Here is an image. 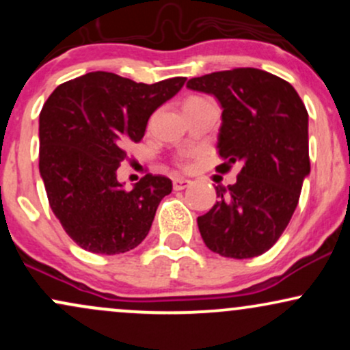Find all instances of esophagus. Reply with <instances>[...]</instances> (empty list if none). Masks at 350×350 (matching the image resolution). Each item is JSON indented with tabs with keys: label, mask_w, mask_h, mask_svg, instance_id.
Listing matches in <instances>:
<instances>
[{
	"label": "esophagus",
	"mask_w": 350,
	"mask_h": 350,
	"mask_svg": "<svg viewBox=\"0 0 350 350\" xmlns=\"http://www.w3.org/2000/svg\"><path fill=\"white\" fill-rule=\"evenodd\" d=\"M191 186V180L187 179H183V178H176L172 180V187H174V191H183V189H186Z\"/></svg>",
	"instance_id": "34e87169"
}]
</instances>
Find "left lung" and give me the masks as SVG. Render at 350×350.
<instances>
[{
    "label": "left lung",
    "instance_id": "1",
    "mask_svg": "<svg viewBox=\"0 0 350 350\" xmlns=\"http://www.w3.org/2000/svg\"><path fill=\"white\" fill-rule=\"evenodd\" d=\"M191 90L222 107L219 172L239 164L237 183L217 186L219 200L198 217L204 243L227 258H253L280 239L311 171L308 111L286 80L252 67L194 77Z\"/></svg>",
    "mask_w": 350,
    "mask_h": 350
}]
</instances>
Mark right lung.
<instances>
[{"mask_svg":"<svg viewBox=\"0 0 350 350\" xmlns=\"http://www.w3.org/2000/svg\"><path fill=\"white\" fill-rule=\"evenodd\" d=\"M186 77L148 85L111 72L64 82L39 115V172L64 230L92 253L133 250L171 194L164 176L146 174L126 191L116 170L124 143L142 142L150 116L183 88Z\"/></svg>","mask_w":350,"mask_h":350,"instance_id":"1","label":"right lung"}]
</instances>
